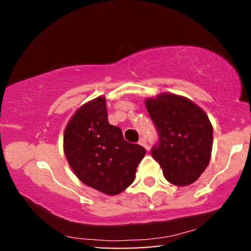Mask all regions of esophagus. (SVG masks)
Wrapping results in <instances>:
<instances>
[{
	"mask_svg": "<svg viewBox=\"0 0 251 251\" xmlns=\"http://www.w3.org/2000/svg\"><path fill=\"white\" fill-rule=\"evenodd\" d=\"M138 144H139V145H141V146H143L144 148H146V150H148V148H150V147H148V145H147L145 138H141V139H139Z\"/></svg>",
	"mask_w": 251,
	"mask_h": 251,
	"instance_id": "esophagus-1",
	"label": "esophagus"
}]
</instances>
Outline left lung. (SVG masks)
<instances>
[{"label":"left lung","instance_id":"left-lung-1","mask_svg":"<svg viewBox=\"0 0 251 251\" xmlns=\"http://www.w3.org/2000/svg\"><path fill=\"white\" fill-rule=\"evenodd\" d=\"M147 112L159 135L151 150L171 184L196 181L208 166L212 150V125L207 114L187 97L160 93L145 100Z\"/></svg>","mask_w":251,"mask_h":251}]
</instances>
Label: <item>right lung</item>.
Here are the masks:
<instances>
[{
    "label": "right lung",
    "instance_id": "right-lung-1",
    "mask_svg": "<svg viewBox=\"0 0 251 251\" xmlns=\"http://www.w3.org/2000/svg\"><path fill=\"white\" fill-rule=\"evenodd\" d=\"M63 147L78 179L108 196L121 194L134 181L146 154L141 145L125 141L120 127L109 124L104 96L76 110L64 130Z\"/></svg>",
    "mask_w": 251,
    "mask_h": 251
}]
</instances>
